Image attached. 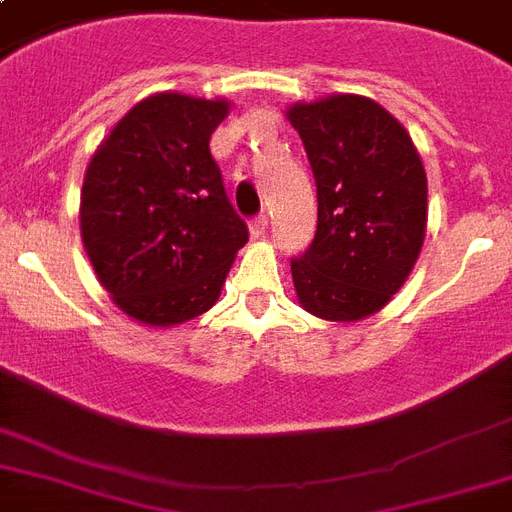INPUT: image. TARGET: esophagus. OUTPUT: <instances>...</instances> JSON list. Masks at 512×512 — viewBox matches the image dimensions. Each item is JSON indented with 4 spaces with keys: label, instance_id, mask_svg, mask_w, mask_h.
<instances>
[{
    "label": "esophagus",
    "instance_id": "esophagus-1",
    "mask_svg": "<svg viewBox=\"0 0 512 512\" xmlns=\"http://www.w3.org/2000/svg\"><path fill=\"white\" fill-rule=\"evenodd\" d=\"M249 231H252V236H265V231H268V215L252 217L249 220Z\"/></svg>",
    "mask_w": 512,
    "mask_h": 512
}]
</instances>
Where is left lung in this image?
I'll return each mask as SVG.
<instances>
[{
    "instance_id": "obj_1",
    "label": "left lung",
    "mask_w": 512,
    "mask_h": 512,
    "mask_svg": "<svg viewBox=\"0 0 512 512\" xmlns=\"http://www.w3.org/2000/svg\"><path fill=\"white\" fill-rule=\"evenodd\" d=\"M316 177L319 223L292 260L297 300L327 321L372 316L412 273L428 177L406 130L374 100L332 95L287 111Z\"/></svg>"
}]
</instances>
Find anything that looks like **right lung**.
Segmentation results:
<instances>
[{"label": "right lung", "instance_id": "right-lung-1", "mask_svg": "<svg viewBox=\"0 0 512 512\" xmlns=\"http://www.w3.org/2000/svg\"><path fill=\"white\" fill-rule=\"evenodd\" d=\"M225 114V100L151 95L116 124L84 175L87 257L114 303L151 327L209 311L249 239L209 154Z\"/></svg>", "mask_w": 512, "mask_h": 512}]
</instances>
